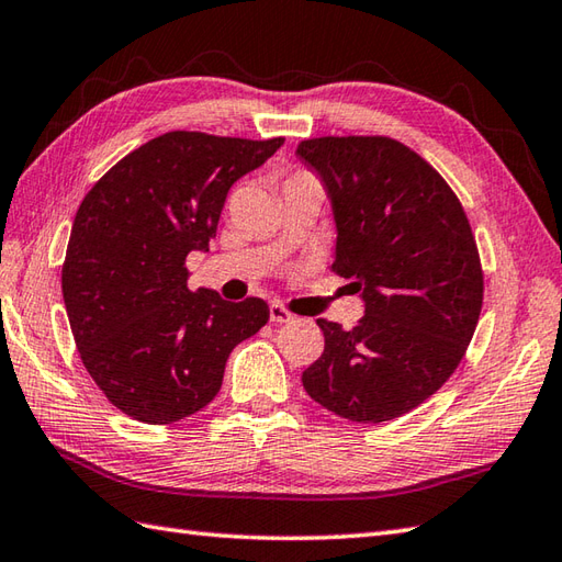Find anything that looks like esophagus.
Wrapping results in <instances>:
<instances>
[{
    "mask_svg": "<svg viewBox=\"0 0 562 562\" xmlns=\"http://www.w3.org/2000/svg\"><path fill=\"white\" fill-rule=\"evenodd\" d=\"M270 318H272L274 324H290L292 318H294V314L284 304L274 302V304H270Z\"/></svg>",
    "mask_w": 562,
    "mask_h": 562,
    "instance_id": "esophagus-1",
    "label": "esophagus"
}]
</instances>
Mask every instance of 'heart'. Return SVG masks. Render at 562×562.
I'll use <instances>...</instances> for the list:
<instances>
[{
	"instance_id": "heart-1",
	"label": "heart",
	"mask_w": 562,
	"mask_h": 562,
	"mask_svg": "<svg viewBox=\"0 0 562 562\" xmlns=\"http://www.w3.org/2000/svg\"><path fill=\"white\" fill-rule=\"evenodd\" d=\"M296 180H312V175H306V172H294L288 182H296Z\"/></svg>"
}]
</instances>
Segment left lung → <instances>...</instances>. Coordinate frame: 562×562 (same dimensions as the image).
Returning a JSON list of instances; mask_svg holds the SVG:
<instances>
[{
	"label": "left lung",
	"mask_w": 562,
	"mask_h": 562,
	"mask_svg": "<svg viewBox=\"0 0 562 562\" xmlns=\"http://www.w3.org/2000/svg\"><path fill=\"white\" fill-rule=\"evenodd\" d=\"M296 156L331 196V270L366 302L350 331L318 318L324 353L302 384L348 422L397 419L443 387L475 334L485 274L468 214L441 175L394 138H306Z\"/></svg>",
	"instance_id": "left-lung-1"
}]
</instances>
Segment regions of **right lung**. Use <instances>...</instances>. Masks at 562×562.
I'll use <instances>...</instances> for the list:
<instances>
[{
  "instance_id": "1",
  "label": "right lung",
  "mask_w": 562,
  "mask_h": 562,
  "mask_svg": "<svg viewBox=\"0 0 562 562\" xmlns=\"http://www.w3.org/2000/svg\"><path fill=\"white\" fill-rule=\"evenodd\" d=\"M284 143L168 131L131 150L77 209L63 300L82 366L116 409L172 424L222 390L226 358L268 324L258 296L187 288L184 260L216 236L226 194Z\"/></svg>"
}]
</instances>
